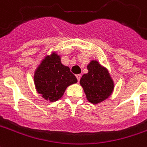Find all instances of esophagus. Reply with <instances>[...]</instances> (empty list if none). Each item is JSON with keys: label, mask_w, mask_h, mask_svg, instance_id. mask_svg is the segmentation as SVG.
Wrapping results in <instances>:
<instances>
[{"label": "esophagus", "mask_w": 147, "mask_h": 147, "mask_svg": "<svg viewBox=\"0 0 147 147\" xmlns=\"http://www.w3.org/2000/svg\"><path fill=\"white\" fill-rule=\"evenodd\" d=\"M81 77H82V76H81L80 74H79V75H76V78H77V80H78V82H79V81H80Z\"/></svg>", "instance_id": "esophagus-1"}]
</instances>
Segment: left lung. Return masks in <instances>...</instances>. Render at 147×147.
I'll return each instance as SVG.
<instances>
[{
  "mask_svg": "<svg viewBox=\"0 0 147 147\" xmlns=\"http://www.w3.org/2000/svg\"><path fill=\"white\" fill-rule=\"evenodd\" d=\"M87 69L88 73L84 74L80 79V85L88 100L92 104H99L111 95L115 84L107 68L97 61H91Z\"/></svg>",
  "mask_w": 147,
  "mask_h": 147,
  "instance_id": "obj_1",
  "label": "left lung"
}]
</instances>
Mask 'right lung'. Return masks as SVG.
I'll return each mask as SVG.
<instances>
[{
	"mask_svg": "<svg viewBox=\"0 0 147 147\" xmlns=\"http://www.w3.org/2000/svg\"><path fill=\"white\" fill-rule=\"evenodd\" d=\"M76 82V77L71 72L68 66L61 62V57L56 53L44 57L35 71L36 91L51 102L61 98L66 88Z\"/></svg>",
	"mask_w": 147,
	"mask_h": 147,
	"instance_id": "1",
	"label": "right lung"
}]
</instances>
